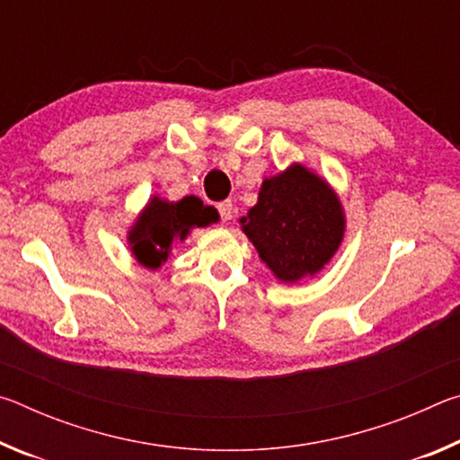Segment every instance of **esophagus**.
<instances>
[{
    "label": "esophagus",
    "instance_id": "esophagus-1",
    "mask_svg": "<svg viewBox=\"0 0 460 460\" xmlns=\"http://www.w3.org/2000/svg\"><path fill=\"white\" fill-rule=\"evenodd\" d=\"M217 208H219V215H221L223 221H229L231 217H233V202L231 200L219 202V205H217Z\"/></svg>",
    "mask_w": 460,
    "mask_h": 460
}]
</instances>
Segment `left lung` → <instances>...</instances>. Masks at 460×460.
I'll use <instances>...</instances> for the list:
<instances>
[{"label":"left lung","mask_w":460,"mask_h":460,"mask_svg":"<svg viewBox=\"0 0 460 460\" xmlns=\"http://www.w3.org/2000/svg\"><path fill=\"white\" fill-rule=\"evenodd\" d=\"M239 225L278 282L298 284L321 274L339 252L347 217L329 181L292 162L263 178L258 202Z\"/></svg>","instance_id":"left-lung-1"}]
</instances>
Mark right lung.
Instances as JSON below:
<instances>
[{"label":"right lung","mask_w":460,"mask_h":460,"mask_svg":"<svg viewBox=\"0 0 460 460\" xmlns=\"http://www.w3.org/2000/svg\"><path fill=\"white\" fill-rule=\"evenodd\" d=\"M219 213L189 194L181 200L150 197L128 229V247L134 260L147 270H160L168 261L172 247L190 235L192 229L219 223Z\"/></svg>","instance_id":"add662e5"}]
</instances>
